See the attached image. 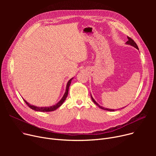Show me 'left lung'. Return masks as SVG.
<instances>
[{
	"instance_id": "left-lung-1",
	"label": "left lung",
	"mask_w": 156,
	"mask_h": 156,
	"mask_svg": "<svg viewBox=\"0 0 156 156\" xmlns=\"http://www.w3.org/2000/svg\"><path fill=\"white\" fill-rule=\"evenodd\" d=\"M128 40L126 42V44H129V45H132V46H133L134 47H135L136 48H137V49H138V46H137V45H136V44L135 42V41L133 40V39H132L130 37H128ZM91 97H92V100L93 101V102L98 106V107H99L101 109H104V110H107V111H114V110H113V109H106V108H102V107H101V105H99V104H98L95 101V100L93 99V97L91 96Z\"/></svg>"
}]
</instances>
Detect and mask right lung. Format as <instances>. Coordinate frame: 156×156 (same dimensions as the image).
Wrapping results in <instances>:
<instances>
[{"mask_svg":"<svg viewBox=\"0 0 156 156\" xmlns=\"http://www.w3.org/2000/svg\"><path fill=\"white\" fill-rule=\"evenodd\" d=\"M73 78L70 79L69 80V81L68 82V84H67V86H66V92L64 95V96L62 97V98L61 99V100L57 103L55 105H54L52 106H51V107H42V108H39V107H36V106L35 105H30V104H28L25 100H24V101L25 102V103L28 105V107L30 108H31V109L33 110H35V111H40V112H50V111H53L55 109H57L58 108H59L60 106L62 104V103L64 102V101L66 100V97L68 96V90H69V85L71 84V80Z\"/></svg>","mask_w":156,"mask_h":156,"instance_id":"1","label":"right lung"}]
</instances>
